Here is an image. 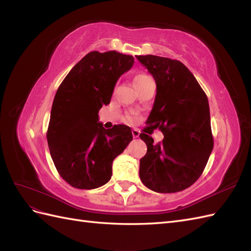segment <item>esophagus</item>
<instances>
[{
	"label": "esophagus",
	"mask_w": 251,
	"mask_h": 251,
	"mask_svg": "<svg viewBox=\"0 0 251 251\" xmlns=\"http://www.w3.org/2000/svg\"><path fill=\"white\" fill-rule=\"evenodd\" d=\"M132 134H133V137L134 138H138L139 135H140V132L137 130V128H133Z\"/></svg>",
	"instance_id": "1"
}]
</instances>
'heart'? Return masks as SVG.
<instances>
[{
    "instance_id": "heart-1",
    "label": "heart",
    "mask_w": 251,
    "mask_h": 251,
    "mask_svg": "<svg viewBox=\"0 0 251 251\" xmlns=\"http://www.w3.org/2000/svg\"><path fill=\"white\" fill-rule=\"evenodd\" d=\"M151 77L148 76V75H144V74H137L136 76L134 77V86H137L138 83L147 80V79H150ZM126 120L128 121V123H134V121L136 120V115L133 113H130L127 114L126 115Z\"/></svg>"
}]
</instances>
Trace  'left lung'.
Masks as SVG:
<instances>
[{
    "mask_svg": "<svg viewBox=\"0 0 251 251\" xmlns=\"http://www.w3.org/2000/svg\"><path fill=\"white\" fill-rule=\"evenodd\" d=\"M136 57L157 87L147 123L164 135L162 142L155 143L140 134L148 147L140 159V179L157 193L181 192L199 179L214 148L207 96L179 60L151 54Z\"/></svg>",
    "mask_w": 251,
    "mask_h": 251,
    "instance_id": "1",
    "label": "left lung"
}]
</instances>
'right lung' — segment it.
<instances>
[{"label":"right lung","mask_w":251,"mask_h":251,"mask_svg":"<svg viewBox=\"0 0 251 251\" xmlns=\"http://www.w3.org/2000/svg\"><path fill=\"white\" fill-rule=\"evenodd\" d=\"M134 64L117 51L89 52L68 73L52 103L47 140L55 168L66 182L93 189L110 181L112 163L133 139L131 127L105 130L98 112L109 104L118 78Z\"/></svg>","instance_id":"obj_1"}]
</instances>
